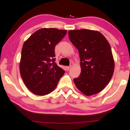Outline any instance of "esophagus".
I'll return each instance as SVG.
<instances>
[{
	"instance_id": "esophagus-1",
	"label": "esophagus",
	"mask_w": 130,
	"mask_h": 130,
	"mask_svg": "<svg viewBox=\"0 0 130 130\" xmlns=\"http://www.w3.org/2000/svg\"><path fill=\"white\" fill-rule=\"evenodd\" d=\"M71 65H70V66H68V67H66V69H67V71H69V70L71 69Z\"/></svg>"
}]
</instances>
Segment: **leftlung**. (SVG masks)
<instances>
[{
    "label": "left lung",
    "instance_id": "left-lung-1",
    "mask_svg": "<svg viewBox=\"0 0 130 130\" xmlns=\"http://www.w3.org/2000/svg\"><path fill=\"white\" fill-rule=\"evenodd\" d=\"M72 43L79 51L81 73L74 79L77 88L86 95L98 93L112 79L114 59L109 43L100 32L88 29L68 32Z\"/></svg>",
    "mask_w": 130,
    "mask_h": 130
}]
</instances>
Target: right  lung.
Masks as SVG:
<instances>
[{"mask_svg": "<svg viewBox=\"0 0 130 130\" xmlns=\"http://www.w3.org/2000/svg\"><path fill=\"white\" fill-rule=\"evenodd\" d=\"M67 32L55 28H42L24 43L20 73L25 86L35 94L44 95L50 93L64 75L65 71L55 62V47Z\"/></svg>", "mask_w": 130, "mask_h": 130, "instance_id": "obj_1", "label": "right lung"}]
</instances>
